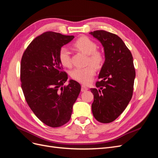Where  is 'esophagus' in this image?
Returning a JSON list of instances; mask_svg holds the SVG:
<instances>
[{"mask_svg": "<svg viewBox=\"0 0 158 158\" xmlns=\"http://www.w3.org/2000/svg\"><path fill=\"white\" fill-rule=\"evenodd\" d=\"M88 89V88L87 86H85L84 85H82V87H81V90L82 92H85V91H87Z\"/></svg>", "mask_w": 158, "mask_h": 158, "instance_id": "esophagus-1", "label": "esophagus"}]
</instances>
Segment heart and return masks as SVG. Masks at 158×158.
Instances as JSON below:
<instances>
[{"mask_svg": "<svg viewBox=\"0 0 158 158\" xmlns=\"http://www.w3.org/2000/svg\"><path fill=\"white\" fill-rule=\"evenodd\" d=\"M74 46L76 49L82 52L85 55H88V62L99 68L104 61L103 55L101 52L96 51L97 45L86 37H82L76 41ZM59 59L60 63L66 67L71 66L70 52L67 47H61L59 52ZM95 74V69L92 65H89L84 68H76L72 70L70 75L74 80L78 82L88 84L92 82Z\"/></svg>", "mask_w": 158, "mask_h": 158, "instance_id": "1", "label": "heart"}]
</instances>
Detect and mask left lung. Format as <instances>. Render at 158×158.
<instances>
[{"instance_id":"1","label":"left lung","mask_w":158,"mask_h":158,"mask_svg":"<svg viewBox=\"0 0 158 158\" xmlns=\"http://www.w3.org/2000/svg\"><path fill=\"white\" fill-rule=\"evenodd\" d=\"M102 45L105 61L100 70L92 110L102 123H111L125 111L132 96L136 73L133 57L125 43L115 34L103 30L89 33Z\"/></svg>"}]
</instances>
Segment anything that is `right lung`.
Instances as JSON below:
<instances>
[{
    "label": "right lung",
    "mask_w": 158,
    "mask_h": 158,
    "mask_svg": "<svg viewBox=\"0 0 158 158\" xmlns=\"http://www.w3.org/2000/svg\"><path fill=\"white\" fill-rule=\"evenodd\" d=\"M74 35L47 31L33 40L23 52L20 66L22 89L36 117L46 125L59 127L69 121L80 92L78 82L61 71L60 49Z\"/></svg>",
    "instance_id": "obj_1"
}]
</instances>
